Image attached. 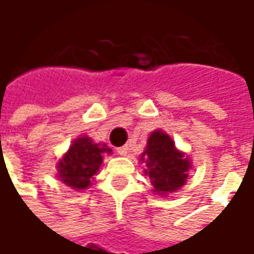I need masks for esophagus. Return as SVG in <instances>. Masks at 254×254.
<instances>
[{
  "instance_id": "obj_1",
  "label": "esophagus",
  "mask_w": 254,
  "mask_h": 254,
  "mask_svg": "<svg viewBox=\"0 0 254 254\" xmlns=\"http://www.w3.org/2000/svg\"><path fill=\"white\" fill-rule=\"evenodd\" d=\"M117 152L121 155V156H127V152H129V147H127V145L120 147V148H117Z\"/></svg>"
}]
</instances>
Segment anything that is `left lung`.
<instances>
[{
  "instance_id": "obj_1",
  "label": "left lung",
  "mask_w": 254,
  "mask_h": 254,
  "mask_svg": "<svg viewBox=\"0 0 254 254\" xmlns=\"http://www.w3.org/2000/svg\"><path fill=\"white\" fill-rule=\"evenodd\" d=\"M145 165L144 174L151 180L154 191L167 196L187 182L191 170L189 156L176 148L173 138L162 130H154L140 158Z\"/></svg>"
}]
</instances>
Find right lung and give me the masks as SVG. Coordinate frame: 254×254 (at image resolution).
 I'll return each instance as SVG.
<instances>
[{
  "label": "right lung",
  "mask_w": 254,
  "mask_h": 254,
  "mask_svg": "<svg viewBox=\"0 0 254 254\" xmlns=\"http://www.w3.org/2000/svg\"><path fill=\"white\" fill-rule=\"evenodd\" d=\"M103 154H111V149L106 144H96L92 138L80 136L58 162V178L76 190L87 189L98 174Z\"/></svg>",
  "instance_id": "add662e5"
}]
</instances>
